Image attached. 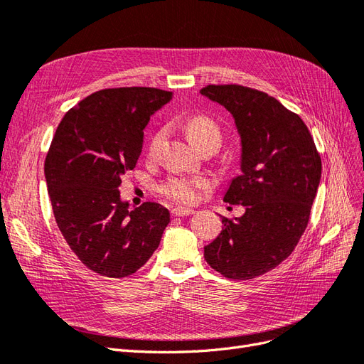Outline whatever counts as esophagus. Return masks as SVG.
Here are the masks:
<instances>
[{
    "label": "esophagus",
    "mask_w": 364,
    "mask_h": 364,
    "mask_svg": "<svg viewBox=\"0 0 364 364\" xmlns=\"http://www.w3.org/2000/svg\"><path fill=\"white\" fill-rule=\"evenodd\" d=\"M171 213L172 216H189V215H193L195 212L192 209H188V207H175Z\"/></svg>",
    "instance_id": "esophagus-1"
}]
</instances>
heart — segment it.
Wrapping results in <instances>:
<instances>
[{
	"label": "heart",
	"instance_id": "obj_1",
	"mask_svg": "<svg viewBox=\"0 0 364 364\" xmlns=\"http://www.w3.org/2000/svg\"><path fill=\"white\" fill-rule=\"evenodd\" d=\"M184 131L189 139L193 141L196 148L207 146V144H215L220 146L223 140V132L220 124H218L212 117L204 116V114H195L184 120L183 123ZM166 139V128H159L155 131L148 143V154L149 157H154L159 152L161 143ZM210 178L205 175H172L160 186V192L172 201L191 204L196 200L200 191L210 188Z\"/></svg>",
	"mask_w": 364,
	"mask_h": 364
}]
</instances>
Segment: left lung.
I'll return each instance as SVG.
<instances>
[{
	"instance_id": "8db88e82",
	"label": "left lung",
	"mask_w": 364,
	"mask_h": 364,
	"mask_svg": "<svg viewBox=\"0 0 364 364\" xmlns=\"http://www.w3.org/2000/svg\"><path fill=\"white\" fill-rule=\"evenodd\" d=\"M201 95L232 114L241 136V171L224 201L245 213L228 220L204 247L218 273L235 280L261 276L293 253L309 221L321 160L304 120L267 92L242 85H207Z\"/></svg>"
}]
</instances>
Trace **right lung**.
Listing matches in <instances>:
<instances>
[{
  "instance_id": "obj_1",
  "label": "right lung",
  "mask_w": 364,
  "mask_h": 364,
  "mask_svg": "<svg viewBox=\"0 0 364 364\" xmlns=\"http://www.w3.org/2000/svg\"><path fill=\"white\" fill-rule=\"evenodd\" d=\"M171 99V91L149 87L96 91L65 114L51 140L44 172L56 224L79 261L100 276L136 273L171 221L157 203L129 210L119 192L141 154L144 127Z\"/></svg>"
}]
</instances>
